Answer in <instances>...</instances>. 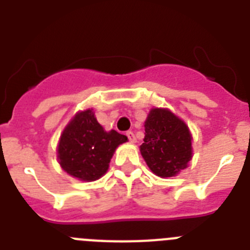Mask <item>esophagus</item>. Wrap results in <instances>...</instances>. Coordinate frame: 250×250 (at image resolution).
Wrapping results in <instances>:
<instances>
[{
  "label": "esophagus",
  "mask_w": 250,
  "mask_h": 250,
  "mask_svg": "<svg viewBox=\"0 0 250 250\" xmlns=\"http://www.w3.org/2000/svg\"><path fill=\"white\" fill-rule=\"evenodd\" d=\"M126 136L129 138V140L131 141V143H136V138H135V134L132 131H127L126 132Z\"/></svg>",
  "instance_id": "obj_1"
}]
</instances>
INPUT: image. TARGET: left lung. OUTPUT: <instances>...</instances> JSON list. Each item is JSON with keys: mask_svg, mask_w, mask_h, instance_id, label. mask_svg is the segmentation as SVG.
<instances>
[{"mask_svg": "<svg viewBox=\"0 0 250 250\" xmlns=\"http://www.w3.org/2000/svg\"><path fill=\"white\" fill-rule=\"evenodd\" d=\"M140 152L152 173L170 178L188 167L193 156L191 134L183 120L167 109H151L145 121Z\"/></svg>", "mask_w": 250, "mask_h": 250, "instance_id": "1", "label": "left lung"}]
</instances>
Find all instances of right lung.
<instances>
[{
	"instance_id": "obj_1",
	"label": "right lung",
	"mask_w": 250,
	"mask_h": 250,
	"mask_svg": "<svg viewBox=\"0 0 250 250\" xmlns=\"http://www.w3.org/2000/svg\"><path fill=\"white\" fill-rule=\"evenodd\" d=\"M126 141V136L115 130L105 131L92 109H87L77 112L62 131L57 158L68 175L94 182L107 171L116 147Z\"/></svg>"
}]
</instances>
